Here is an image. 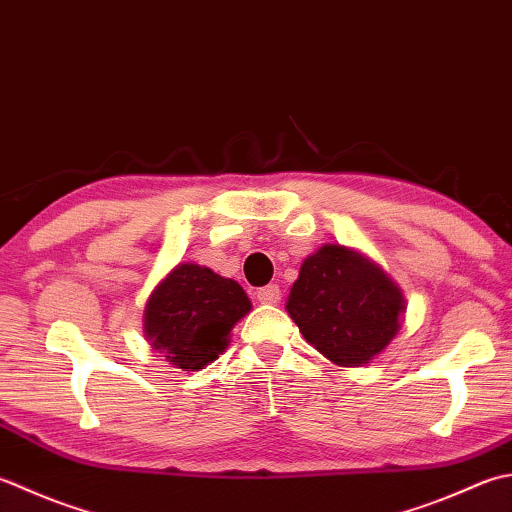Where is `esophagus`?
<instances>
[{
	"label": "esophagus",
	"mask_w": 512,
	"mask_h": 512,
	"mask_svg": "<svg viewBox=\"0 0 512 512\" xmlns=\"http://www.w3.org/2000/svg\"><path fill=\"white\" fill-rule=\"evenodd\" d=\"M257 299L262 304H277L279 299H282V290H279L277 284H268V286L257 290Z\"/></svg>",
	"instance_id": "1"
}]
</instances>
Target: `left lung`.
Listing matches in <instances>:
<instances>
[{
  "instance_id": "1",
  "label": "left lung",
  "mask_w": 512,
  "mask_h": 512,
  "mask_svg": "<svg viewBox=\"0 0 512 512\" xmlns=\"http://www.w3.org/2000/svg\"><path fill=\"white\" fill-rule=\"evenodd\" d=\"M288 315L308 344L337 366H362L402 328L406 302L382 268L353 248L326 244L304 259Z\"/></svg>"
}]
</instances>
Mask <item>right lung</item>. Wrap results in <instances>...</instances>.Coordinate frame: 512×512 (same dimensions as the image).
<instances>
[{
	"label": "right lung",
	"instance_id": "right-lung-1",
	"mask_svg": "<svg viewBox=\"0 0 512 512\" xmlns=\"http://www.w3.org/2000/svg\"><path fill=\"white\" fill-rule=\"evenodd\" d=\"M250 308L235 279L206 266L179 264L148 297L144 335L173 366L199 370L224 353L230 330Z\"/></svg>",
	"mask_w": 512,
	"mask_h": 512
}]
</instances>
